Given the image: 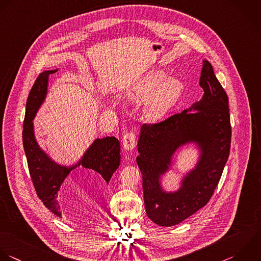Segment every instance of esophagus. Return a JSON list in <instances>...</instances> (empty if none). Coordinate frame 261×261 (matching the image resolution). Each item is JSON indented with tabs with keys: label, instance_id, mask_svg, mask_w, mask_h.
Wrapping results in <instances>:
<instances>
[{
	"label": "esophagus",
	"instance_id": "esophagus-1",
	"mask_svg": "<svg viewBox=\"0 0 261 261\" xmlns=\"http://www.w3.org/2000/svg\"><path fill=\"white\" fill-rule=\"evenodd\" d=\"M136 146V135L134 132H128L123 137V147L127 150H132Z\"/></svg>",
	"mask_w": 261,
	"mask_h": 261
}]
</instances>
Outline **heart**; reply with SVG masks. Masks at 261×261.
I'll use <instances>...</instances> for the list:
<instances>
[{
	"label": "heart",
	"mask_w": 261,
	"mask_h": 261,
	"mask_svg": "<svg viewBox=\"0 0 261 261\" xmlns=\"http://www.w3.org/2000/svg\"><path fill=\"white\" fill-rule=\"evenodd\" d=\"M167 78V73L154 70L143 76L130 93L133 101H146L144 117L150 122L164 119L180 98L184 86L175 78Z\"/></svg>",
	"instance_id": "b5f03b06"
}]
</instances>
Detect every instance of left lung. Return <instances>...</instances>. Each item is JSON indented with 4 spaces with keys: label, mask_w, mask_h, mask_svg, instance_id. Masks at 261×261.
I'll return each instance as SVG.
<instances>
[{
    "label": "left lung",
    "mask_w": 261,
    "mask_h": 261,
    "mask_svg": "<svg viewBox=\"0 0 261 261\" xmlns=\"http://www.w3.org/2000/svg\"><path fill=\"white\" fill-rule=\"evenodd\" d=\"M199 84L204 94L190 109L141 126L136 162L142 174L147 217L159 226L178 225L206 205L229 158L232 136L229 98L208 61H203ZM188 142L199 144L201 159L184 179L181 188L167 194L160 187V175L168 168L173 152Z\"/></svg>",
    "instance_id": "obj_1"
}]
</instances>
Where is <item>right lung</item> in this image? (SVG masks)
<instances>
[{
  "instance_id": "add662e5",
  "label": "right lung",
  "mask_w": 261,
  "mask_h": 261,
  "mask_svg": "<svg viewBox=\"0 0 261 261\" xmlns=\"http://www.w3.org/2000/svg\"><path fill=\"white\" fill-rule=\"evenodd\" d=\"M57 70L44 71L36 78L26 101V112L23 122L22 140L28 170L38 198L54 215L61 218L57 200L62 183L69 173L78 166L93 171L102 179V184H109L113 174L120 166V142L116 137L96 139L74 167H62L53 162L38 146L33 133L32 120L44 100L47 89L48 75Z\"/></svg>"
}]
</instances>
